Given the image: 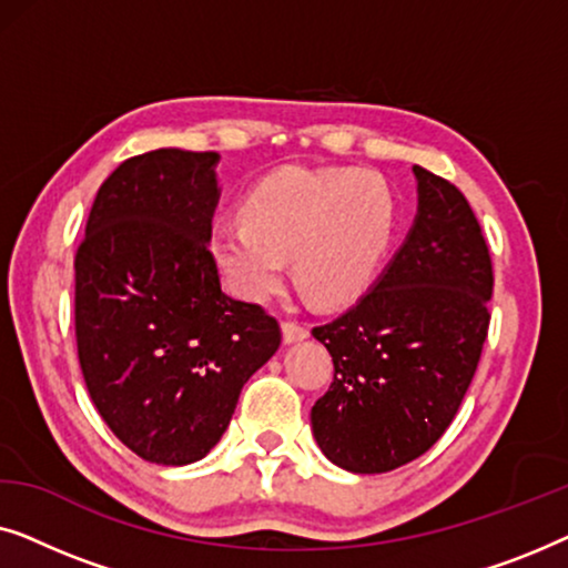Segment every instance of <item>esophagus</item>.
Wrapping results in <instances>:
<instances>
[{"label": "esophagus", "instance_id": "1", "mask_svg": "<svg viewBox=\"0 0 568 568\" xmlns=\"http://www.w3.org/2000/svg\"><path fill=\"white\" fill-rule=\"evenodd\" d=\"M282 336L286 344H297V341H305L310 336L307 325H302L297 321H284L282 323Z\"/></svg>", "mask_w": 568, "mask_h": 568}]
</instances>
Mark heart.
I'll return each mask as SVG.
<instances>
[{
    "label": "heart",
    "mask_w": 568,
    "mask_h": 568,
    "mask_svg": "<svg viewBox=\"0 0 568 568\" xmlns=\"http://www.w3.org/2000/svg\"><path fill=\"white\" fill-rule=\"evenodd\" d=\"M240 220L212 232L224 282L263 300L284 282L286 255L300 290L317 305H348L369 290L398 230V199L372 170L284 168L240 204Z\"/></svg>",
    "instance_id": "b5f03b06"
}]
</instances>
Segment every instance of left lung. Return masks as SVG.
Returning <instances> with one entry per match:
<instances>
[{
	"instance_id": "8db88e82",
	"label": "left lung",
	"mask_w": 568,
	"mask_h": 568,
	"mask_svg": "<svg viewBox=\"0 0 568 568\" xmlns=\"http://www.w3.org/2000/svg\"><path fill=\"white\" fill-rule=\"evenodd\" d=\"M418 212L375 286L313 336L333 383L310 410L317 447L352 473L422 457L460 408L488 336L494 268L468 199L414 165Z\"/></svg>"
}]
</instances>
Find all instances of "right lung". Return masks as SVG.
<instances>
[{"label":"right lung","mask_w":568,"mask_h":568,"mask_svg":"<svg viewBox=\"0 0 568 568\" xmlns=\"http://www.w3.org/2000/svg\"><path fill=\"white\" fill-rule=\"evenodd\" d=\"M216 162L185 150L121 162L74 255L84 385L115 437L158 465L201 460L282 344L276 317L222 292L209 251Z\"/></svg>","instance_id":"right-lung-1"}]
</instances>
